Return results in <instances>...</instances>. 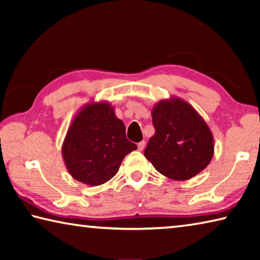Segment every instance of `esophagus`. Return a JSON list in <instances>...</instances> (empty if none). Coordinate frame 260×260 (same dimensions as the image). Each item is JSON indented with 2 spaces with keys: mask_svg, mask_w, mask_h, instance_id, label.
Listing matches in <instances>:
<instances>
[{
  "mask_svg": "<svg viewBox=\"0 0 260 260\" xmlns=\"http://www.w3.org/2000/svg\"><path fill=\"white\" fill-rule=\"evenodd\" d=\"M144 147H146V142H144V141H141V142H139V144H138V149L140 151H142L143 149H144Z\"/></svg>",
  "mask_w": 260,
  "mask_h": 260,
  "instance_id": "obj_1",
  "label": "esophagus"
}]
</instances>
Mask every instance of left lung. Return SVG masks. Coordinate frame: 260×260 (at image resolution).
Wrapping results in <instances>:
<instances>
[{
	"label": "left lung",
	"mask_w": 260,
	"mask_h": 260,
	"mask_svg": "<svg viewBox=\"0 0 260 260\" xmlns=\"http://www.w3.org/2000/svg\"><path fill=\"white\" fill-rule=\"evenodd\" d=\"M151 116L156 133L144 156L158 172L184 181L210 164L214 153L212 132L190 104L171 96L153 105Z\"/></svg>",
	"instance_id": "left-lung-1"
}]
</instances>
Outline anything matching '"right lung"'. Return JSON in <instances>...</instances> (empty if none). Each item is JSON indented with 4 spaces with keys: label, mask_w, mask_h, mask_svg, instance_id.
I'll list each match as a JSON object with an SVG mask.
<instances>
[{
    "label": "right lung",
    "mask_w": 260,
    "mask_h": 260,
    "mask_svg": "<svg viewBox=\"0 0 260 260\" xmlns=\"http://www.w3.org/2000/svg\"><path fill=\"white\" fill-rule=\"evenodd\" d=\"M138 146L126 138L125 124L109 102H89L79 110L65 135L61 156L73 179L100 186L117 174Z\"/></svg>",
    "instance_id": "obj_1"
}]
</instances>
